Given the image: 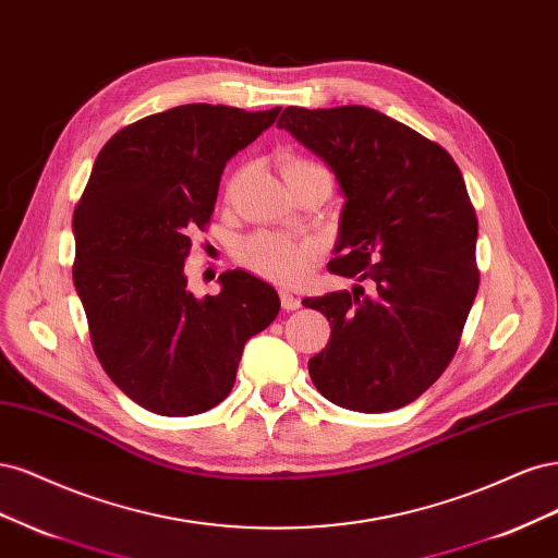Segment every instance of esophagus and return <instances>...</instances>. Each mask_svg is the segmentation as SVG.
Listing matches in <instances>:
<instances>
[{
	"mask_svg": "<svg viewBox=\"0 0 558 558\" xmlns=\"http://www.w3.org/2000/svg\"><path fill=\"white\" fill-rule=\"evenodd\" d=\"M280 303H282L284 311H296V308H301V299H299L296 294H292V292H287V290L280 292Z\"/></svg>",
	"mask_w": 558,
	"mask_h": 558,
	"instance_id": "1",
	"label": "esophagus"
}]
</instances>
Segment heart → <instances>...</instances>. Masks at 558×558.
I'll list each match as a JSON object with an SVG mask.
<instances>
[{"label": "heart", "mask_w": 558, "mask_h": 558, "mask_svg": "<svg viewBox=\"0 0 558 558\" xmlns=\"http://www.w3.org/2000/svg\"><path fill=\"white\" fill-rule=\"evenodd\" d=\"M322 169L315 161L305 157H287L282 165V173H299ZM317 243L287 236L278 231H257L247 236L239 245V262L247 266L250 271L264 276L278 284L299 282L317 255Z\"/></svg>", "instance_id": "obj_1"}]
</instances>
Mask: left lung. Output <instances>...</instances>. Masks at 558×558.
<instances>
[{"mask_svg": "<svg viewBox=\"0 0 558 558\" xmlns=\"http://www.w3.org/2000/svg\"><path fill=\"white\" fill-rule=\"evenodd\" d=\"M278 124L327 161L345 196L329 271L373 287L303 299L331 325L311 380L340 408H403L452 362L480 287L463 175L438 143L366 106H287Z\"/></svg>", "mask_w": 558, "mask_h": 558, "instance_id": "8db88e82", "label": "left lung"}]
</instances>
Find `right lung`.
<instances>
[{"label": "right lung", "instance_id": "1", "mask_svg": "<svg viewBox=\"0 0 558 558\" xmlns=\"http://www.w3.org/2000/svg\"><path fill=\"white\" fill-rule=\"evenodd\" d=\"M280 106L247 113L185 104L141 118L97 155L74 210V284L106 375L165 417L222 403L243 345L280 311L253 274L220 276V294L187 290L185 259L206 231L227 161L271 128Z\"/></svg>", "mask_w": 558, "mask_h": 558}]
</instances>
